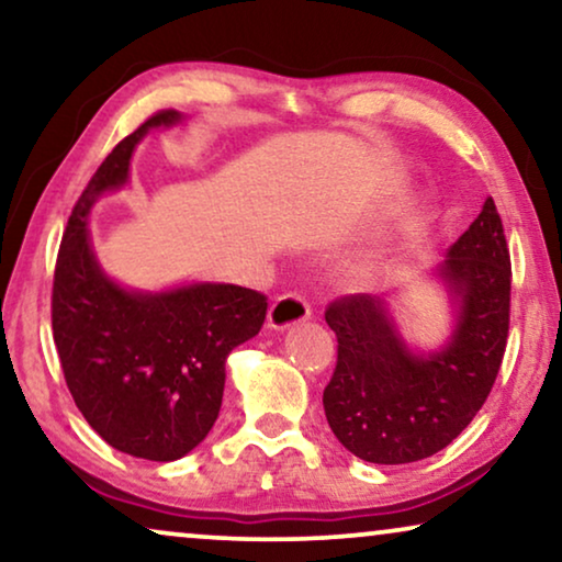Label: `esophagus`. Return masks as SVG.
I'll use <instances>...</instances> for the list:
<instances>
[{"instance_id":"esophagus-1","label":"esophagus","mask_w":562,"mask_h":562,"mask_svg":"<svg viewBox=\"0 0 562 562\" xmlns=\"http://www.w3.org/2000/svg\"><path fill=\"white\" fill-rule=\"evenodd\" d=\"M312 317V306L302 294H283L268 310V325L273 329H286L291 325Z\"/></svg>"}]
</instances>
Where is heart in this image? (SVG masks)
I'll return each mask as SVG.
<instances>
[{
  "mask_svg": "<svg viewBox=\"0 0 562 562\" xmlns=\"http://www.w3.org/2000/svg\"><path fill=\"white\" fill-rule=\"evenodd\" d=\"M352 271H356L358 276H368L373 271V260L371 258H366V260H358V266L352 268Z\"/></svg>",
  "mask_w": 562,
  "mask_h": 562,
  "instance_id": "heart-1",
  "label": "heart"
}]
</instances>
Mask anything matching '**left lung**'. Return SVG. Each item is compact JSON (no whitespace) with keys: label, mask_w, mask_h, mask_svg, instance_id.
Returning <instances> with one entry per match:
<instances>
[{"label":"left lung","mask_w":562,"mask_h":562,"mask_svg":"<svg viewBox=\"0 0 562 562\" xmlns=\"http://www.w3.org/2000/svg\"><path fill=\"white\" fill-rule=\"evenodd\" d=\"M437 276L456 304V327L435 352L404 342L383 296H342L325 312L337 335V366L322 404L337 440L368 463H414L448 448L494 389L512 299V260L494 199L450 245Z\"/></svg>","instance_id":"1"}]
</instances>
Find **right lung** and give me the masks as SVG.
I'll return each mask as SVG.
<instances>
[{"label":"right lung","mask_w":562,"mask_h":562,"mask_svg":"<svg viewBox=\"0 0 562 562\" xmlns=\"http://www.w3.org/2000/svg\"><path fill=\"white\" fill-rule=\"evenodd\" d=\"M181 122L156 112L114 145L76 202L53 276V340L66 386L91 429L114 450L168 463L210 435L225 391V360L263 327V294L235 283L168 291L122 289L89 243V212L127 183L148 130Z\"/></svg>","instance_id":"add662e5"}]
</instances>
